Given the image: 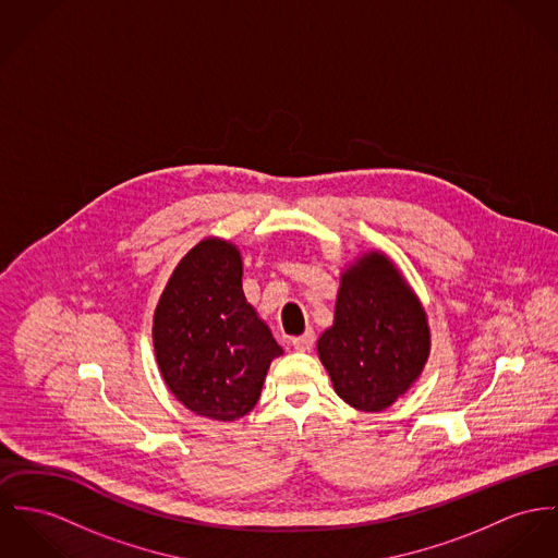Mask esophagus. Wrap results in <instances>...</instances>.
I'll list each match as a JSON object with an SVG mask.
<instances>
[{"label":"esophagus","instance_id":"34e87169","mask_svg":"<svg viewBox=\"0 0 558 558\" xmlns=\"http://www.w3.org/2000/svg\"><path fill=\"white\" fill-rule=\"evenodd\" d=\"M316 342V336H314V331H305L303 336L300 338H293L291 340V345L295 348V350H301V352H305V350H310L312 345Z\"/></svg>","mask_w":558,"mask_h":558}]
</instances>
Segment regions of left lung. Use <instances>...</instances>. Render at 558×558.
<instances>
[{"instance_id": "obj_1", "label": "left lung", "mask_w": 558, "mask_h": 558, "mask_svg": "<svg viewBox=\"0 0 558 558\" xmlns=\"http://www.w3.org/2000/svg\"><path fill=\"white\" fill-rule=\"evenodd\" d=\"M429 345L425 310L385 255L369 253L345 269L333 327L318 340L345 403L363 412L392 405L421 376Z\"/></svg>"}]
</instances>
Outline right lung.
I'll list each match as a JSON object with an SVG mask.
<instances>
[{
  "label": "right lung",
  "instance_id": "right-lung-1",
  "mask_svg": "<svg viewBox=\"0 0 558 558\" xmlns=\"http://www.w3.org/2000/svg\"><path fill=\"white\" fill-rule=\"evenodd\" d=\"M153 340L175 399L213 421L248 414L269 363L282 354L244 298L238 248L213 238L173 269L155 310Z\"/></svg>",
  "mask_w": 558,
  "mask_h": 558
}]
</instances>
